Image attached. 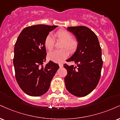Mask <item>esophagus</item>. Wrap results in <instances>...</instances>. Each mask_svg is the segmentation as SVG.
<instances>
[{
  "label": "esophagus",
  "instance_id": "1",
  "mask_svg": "<svg viewBox=\"0 0 120 120\" xmlns=\"http://www.w3.org/2000/svg\"><path fill=\"white\" fill-rule=\"evenodd\" d=\"M59 66H60V68H62L63 66V64H59Z\"/></svg>",
  "mask_w": 120,
  "mask_h": 120
}]
</instances>
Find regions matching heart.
<instances>
[{
  "instance_id": "heart-1",
  "label": "heart",
  "mask_w": 120,
  "mask_h": 120,
  "mask_svg": "<svg viewBox=\"0 0 120 120\" xmlns=\"http://www.w3.org/2000/svg\"><path fill=\"white\" fill-rule=\"evenodd\" d=\"M55 36L57 40L63 41L61 45V48L63 49L50 52L49 53L48 57L52 61L61 63L68 56L69 53L68 49L70 53L75 51L78 47V42L75 39L71 38V34L65 30H59L56 32ZM54 44L55 38L52 34H47L44 40L45 48L50 51L54 48Z\"/></svg>"
}]
</instances>
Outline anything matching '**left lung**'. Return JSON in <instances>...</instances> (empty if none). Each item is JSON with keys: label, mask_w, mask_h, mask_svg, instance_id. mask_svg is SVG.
Instances as JSON below:
<instances>
[{"label": "left lung", "mask_w": 120, "mask_h": 120, "mask_svg": "<svg viewBox=\"0 0 120 120\" xmlns=\"http://www.w3.org/2000/svg\"><path fill=\"white\" fill-rule=\"evenodd\" d=\"M66 30L75 36L78 47L67 60L76 66L64 65L68 71L65 84L71 94L84 97L95 89L100 79L103 65L101 48L96 34L88 27H68Z\"/></svg>", "instance_id": "left-lung-1"}]
</instances>
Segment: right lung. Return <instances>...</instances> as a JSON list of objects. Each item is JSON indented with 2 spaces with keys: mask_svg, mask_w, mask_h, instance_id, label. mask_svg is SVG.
<instances>
[{
  "mask_svg": "<svg viewBox=\"0 0 120 120\" xmlns=\"http://www.w3.org/2000/svg\"><path fill=\"white\" fill-rule=\"evenodd\" d=\"M57 26L37 24L26 27L17 38L14 50L13 65L19 86L27 94L38 97L48 91L59 66L46 61L44 40Z\"/></svg>",
  "mask_w": 120,
  "mask_h": 120,
  "instance_id": "1",
  "label": "right lung"
}]
</instances>
